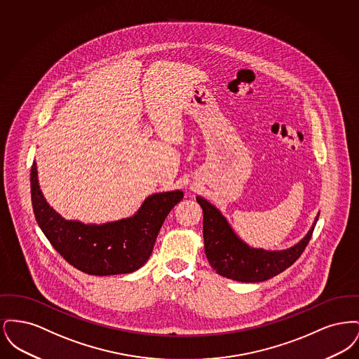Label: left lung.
Here are the masks:
<instances>
[{
    "label": "left lung",
    "instance_id": "left-lung-1",
    "mask_svg": "<svg viewBox=\"0 0 359 359\" xmlns=\"http://www.w3.org/2000/svg\"><path fill=\"white\" fill-rule=\"evenodd\" d=\"M196 201L203 210L205 253L211 268L241 283L265 281L290 268L304 252L320 214L319 211L307 234L297 243L283 250H266L239 238L222 212L205 198L196 196Z\"/></svg>",
    "mask_w": 359,
    "mask_h": 359
}]
</instances>
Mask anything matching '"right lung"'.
<instances>
[{
	"label": "right lung",
	"mask_w": 359,
	"mask_h": 359,
	"mask_svg": "<svg viewBox=\"0 0 359 359\" xmlns=\"http://www.w3.org/2000/svg\"><path fill=\"white\" fill-rule=\"evenodd\" d=\"M31 196L36 222L57 253L85 273L111 276L132 273L148 261L163 223L184 194L180 189L152 194L132 217L118 221L66 219L44 198L34 160Z\"/></svg>",
	"instance_id": "add662e5"
}]
</instances>
